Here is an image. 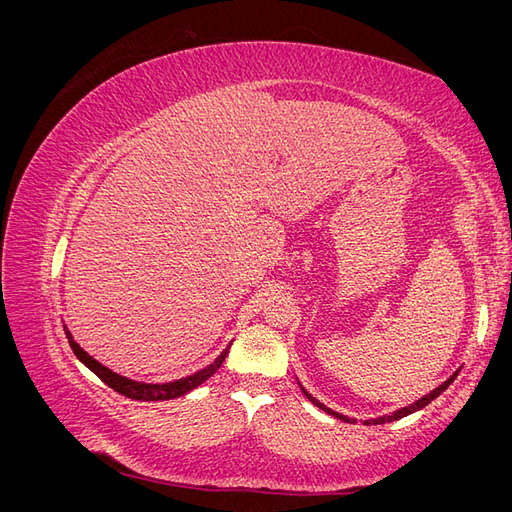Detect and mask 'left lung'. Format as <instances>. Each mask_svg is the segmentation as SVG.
Returning <instances> with one entry per match:
<instances>
[{
	"label": "left lung",
	"instance_id": "left-lung-1",
	"mask_svg": "<svg viewBox=\"0 0 512 512\" xmlns=\"http://www.w3.org/2000/svg\"><path fill=\"white\" fill-rule=\"evenodd\" d=\"M457 374H459V369L455 371V374L451 376V378H446L440 386H436V389H433L431 393H427V395H423L421 399H416L414 404H410V406H406V408H399V410H395V412H391V414H382V416H376V418H367V421H363V425H384V423H391V421H399V418H404V416H408V414H412V412H418V410H423L427 404H431L433 399H436L438 395H442L448 386L453 384V380L457 378ZM299 386H301V391H303V395L312 401V404L316 406V408H320V410H324L327 414H331V416H335V418H339V421H344V423H356V418H350V416H344V414H339V412H333L331 408H327L324 404H320V401L316 399V397H312L309 395L307 391H305V386L299 382Z\"/></svg>",
	"mask_w": 512,
	"mask_h": 512
}]
</instances>
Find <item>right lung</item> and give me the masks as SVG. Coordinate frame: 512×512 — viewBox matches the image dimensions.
<instances>
[{
    "label": "right lung",
    "instance_id": "add662e5",
    "mask_svg": "<svg viewBox=\"0 0 512 512\" xmlns=\"http://www.w3.org/2000/svg\"><path fill=\"white\" fill-rule=\"evenodd\" d=\"M66 331V337H68V344L72 348V352L76 354V359H79L87 369L94 371V374L104 382L111 386L113 391L126 395L130 399H136V401H166V399H177L185 393L194 391L196 386L203 384L205 380H209L215 371H218L226 359V354L230 350V344L220 352L218 359H215L213 363H209L207 367L194 371V374L185 376V378H179V380H173V382H138V380H132V378H126L117 374V371L108 369L106 365H102L100 361H96L94 356H89L79 344L74 342L72 333L68 331V327H64Z\"/></svg>",
    "mask_w": 512,
    "mask_h": 512
}]
</instances>
